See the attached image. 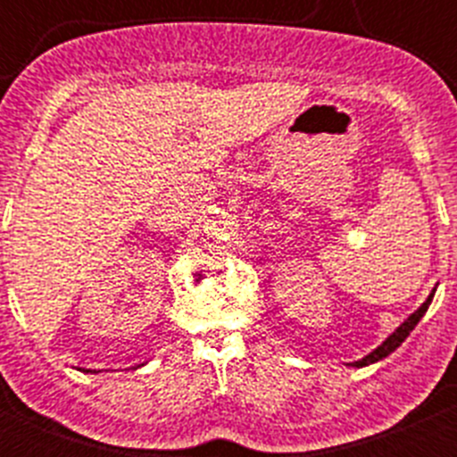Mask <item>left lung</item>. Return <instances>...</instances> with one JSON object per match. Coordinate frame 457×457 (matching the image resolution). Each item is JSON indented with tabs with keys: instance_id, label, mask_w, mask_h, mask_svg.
Returning <instances> with one entry per match:
<instances>
[{
	"instance_id": "8db88e82",
	"label": "left lung",
	"mask_w": 457,
	"mask_h": 457,
	"mask_svg": "<svg viewBox=\"0 0 457 457\" xmlns=\"http://www.w3.org/2000/svg\"><path fill=\"white\" fill-rule=\"evenodd\" d=\"M433 294H436V289H433V292L428 294V298H427V301L422 303V305L418 307V310L413 312V314L409 316L407 320H404L403 325H400L398 329H395L394 334H391L389 338H386L385 343L380 345V347H378V349H373V352L370 353V356H365V358H362V361L353 362V367H365V365H371V362H378V361H382V358H386V356H389L391 352H395V349H398L400 345L404 343V338H407V336L411 334V331H413V327H416L418 322H420V318L425 316V312L428 310V305H431V301H433Z\"/></svg>"
}]
</instances>
